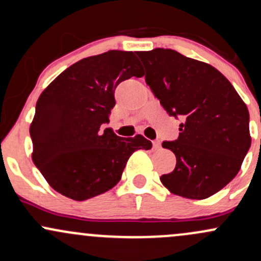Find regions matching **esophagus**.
I'll return each mask as SVG.
<instances>
[{"label":"esophagus","mask_w":261,"mask_h":261,"mask_svg":"<svg viewBox=\"0 0 261 261\" xmlns=\"http://www.w3.org/2000/svg\"><path fill=\"white\" fill-rule=\"evenodd\" d=\"M153 147L155 148V149H158V148H161V142L160 141H153Z\"/></svg>","instance_id":"esophagus-1"}]
</instances>
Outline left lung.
I'll return each instance as SVG.
<instances>
[{
	"label": "left lung",
	"mask_w": 261,
	"mask_h": 261,
	"mask_svg": "<svg viewBox=\"0 0 261 261\" xmlns=\"http://www.w3.org/2000/svg\"><path fill=\"white\" fill-rule=\"evenodd\" d=\"M146 83L170 116H182L179 137L163 141L174 170L161 176L170 193L201 200L226 187L250 148L249 112L234 87L211 65L175 50L139 51Z\"/></svg>",
	"instance_id": "left-lung-1"
}]
</instances>
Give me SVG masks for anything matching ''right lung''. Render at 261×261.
Here are the masks:
<instances>
[{
    "instance_id": "1",
    "label": "right lung",
    "mask_w": 261,
    "mask_h": 261,
    "mask_svg": "<svg viewBox=\"0 0 261 261\" xmlns=\"http://www.w3.org/2000/svg\"><path fill=\"white\" fill-rule=\"evenodd\" d=\"M143 74L135 53L110 50L80 60L41 93L29 130L32 158L54 190L76 201L100 195L118 184L135 151L152 148L141 135L101 130L119 83Z\"/></svg>"
}]
</instances>
